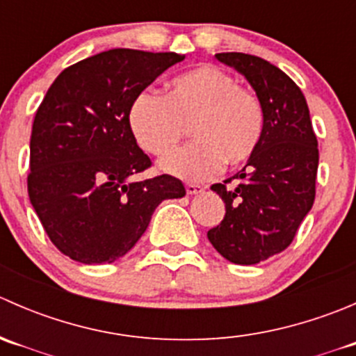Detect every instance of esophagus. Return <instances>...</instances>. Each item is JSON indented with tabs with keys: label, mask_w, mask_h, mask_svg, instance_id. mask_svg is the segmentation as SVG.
Instances as JSON below:
<instances>
[{
	"label": "esophagus",
	"mask_w": 356,
	"mask_h": 356,
	"mask_svg": "<svg viewBox=\"0 0 356 356\" xmlns=\"http://www.w3.org/2000/svg\"><path fill=\"white\" fill-rule=\"evenodd\" d=\"M201 191H203V188L198 184H186V193H188V195H198Z\"/></svg>",
	"instance_id": "esophagus-1"
}]
</instances>
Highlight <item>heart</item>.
Returning a JSON list of instances; mask_svg holds the SVG:
<instances>
[{
	"instance_id": "obj_1",
	"label": "heart",
	"mask_w": 356,
	"mask_h": 356,
	"mask_svg": "<svg viewBox=\"0 0 356 356\" xmlns=\"http://www.w3.org/2000/svg\"><path fill=\"white\" fill-rule=\"evenodd\" d=\"M129 127L146 153L174 152L191 129L193 145L160 161V170L186 181H204L227 163L241 167L264 136V106L251 89L215 65H201L168 82L167 95L139 92L129 108Z\"/></svg>"
}]
</instances>
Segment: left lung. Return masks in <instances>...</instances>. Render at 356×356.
Returning a JSON list of instances; mask_svg holds the SVG:
<instances>
[{
    "label": "left lung",
    "mask_w": 356,
    "mask_h": 356,
    "mask_svg": "<svg viewBox=\"0 0 356 356\" xmlns=\"http://www.w3.org/2000/svg\"><path fill=\"white\" fill-rule=\"evenodd\" d=\"M218 62L246 77L264 106V136L257 153L227 188L213 184L225 217L208 231L215 250L238 265H253L281 253L312 210L318 148L301 89L281 68L246 53H217Z\"/></svg>",
    "instance_id": "left-lung-1"
}]
</instances>
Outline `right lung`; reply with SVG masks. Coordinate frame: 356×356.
<instances>
[{
    "instance_id": "1",
    "label": "right lung",
    "mask_w": 356,
    "mask_h": 356,
    "mask_svg": "<svg viewBox=\"0 0 356 356\" xmlns=\"http://www.w3.org/2000/svg\"><path fill=\"white\" fill-rule=\"evenodd\" d=\"M182 60L125 48L98 53L65 68L35 111L29 198L48 238L72 260L92 265L124 257L158 204L186 195L167 174L127 181L152 167L129 127L131 103Z\"/></svg>"
}]
</instances>
